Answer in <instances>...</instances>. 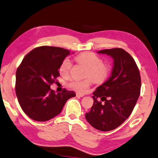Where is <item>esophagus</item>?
Here are the masks:
<instances>
[{
    "mask_svg": "<svg viewBox=\"0 0 158 158\" xmlns=\"http://www.w3.org/2000/svg\"><path fill=\"white\" fill-rule=\"evenodd\" d=\"M84 96V94H81V93H76V97H82Z\"/></svg>",
    "mask_w": 158,
    "mask_h": 158,
    "instance_id": "1",
    "label": "esophagus"
}]
</instances>
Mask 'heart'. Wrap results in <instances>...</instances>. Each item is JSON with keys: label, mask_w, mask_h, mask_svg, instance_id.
Returning <instances> with one entry per match:
<instances>
[{"label": "heart", "mask_w": 158, "mask_h": 158, "mask_svg": "<svg viewBox=\"0 0 158 158\" xmlns=\"http://www.w3.org/2000/svg\"><path fill=\"white\" fill-rule=\"evenodd\" d=\"M76 62L85 67V77H89L83 81L71 80L68 83V86L73 90L80 93L86 91L93 81L95 83H102L108 77L109 71L108 65L104 62L100 56L94 52H81L75 57ZM72 62L69 58H64L59 66V73L64 77H67L71 69Z\"/></svg>", "instance_id": "1"}]
</instances>
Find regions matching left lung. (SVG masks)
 Returning a JSON list of instances; mask_svg holds the SVG:
<instances>
[{
  "label": "left lung",
  "mask_w": 158,
  "mask_h": 158,
  "mask_svg": "<svg viewBox=\"0 0 158 158\" xmlns=\"http://www.w3.org/2000/svg\"><path fill=\"white\" fill-rule=\"evenodd\" d=\"M114 59L111 76L94 91V104L85 114L95 129L110 131L120 126L133 111L141 92V76L135 61L122 48L98 51Z\"/></svg>",
  "instance_id": "1"
}]
</instances>
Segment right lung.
<instances>
[{
    "mask_svg": "<svg viewBox=\"0 0 158 158\" xmlns=\"http://www.w3.org/2000/svg\"><path fill=\"white\" fill-rule=\"evenodd\" d=\"M61 48L41 46L34 48L23 59L16 72L15 91L21 108L37 122H46L61 113L73 91L64 89L56 93L50 89L60 75L59 66L70 54Z\"/></svg>",
    "mask_w": 158,
    "mask_h": 158,
    "instance_id": "add662e5",
    "label": "right lung"
}]
</instances>
